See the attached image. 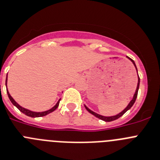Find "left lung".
<instances>
[{
  "instance_id": "1",
  "label": "left lung",
  "mask_w": 160,
  "mask_h": 160,
  "mask_svg": "<svg viewBox=\"0 0 160 160\" xmlns=\"http://www.w3.org/2000/svg\"><path fill=\"white\" fill-rule=\"evenodd\" d=\"M128 59H130V60H132V63H133V64H134V65H135V67H136V64H135V62H134V60H132V59H131V58H129V57H128ZM136 70H137V68H136ZM139 78H138V84H137V88H136V93H135V95H134V96H133V99H132V100H131V102H130V103H129V104L128 105V107H127L126 108H125L124 110L123 111V112H120V113H119V114L116 115V116H109V117H107V116H100V115H99V114H96V113H95V112H92V111H91L90 109L88 108H87V107H86L85 105H84V107H85V108L87 109V111H88V112H90L91 114H92L93 116H96V117L99 118V119H102V120H103V121H106V122H111V121H113V120H116V119H119V117H121V116H123V114H124V113H125V112H127V111H128V110H129V109H130L132 107V105H133V104H134V103H135V102H136V98H137V95H138V91H139Z\"/></svg>"
}]
</instances>
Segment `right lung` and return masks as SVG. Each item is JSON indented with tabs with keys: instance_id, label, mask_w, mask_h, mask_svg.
<instances>
[{
	"instance_id": "obj_1",
	"label": "right lung",
	"mask_w": 160,
	"mask_h": 160,
	"mask_svg": "<svg viewBox=\"0 0 160 160\" xmlns=\"http://www.w3.org/2000/svg\"><path fill=\"white\" fill-rule=\"evenodd\" d=\"M6 84H7V79H6V81H5V85H6ZM7 93H8V98H9L10 101L12 102V104H13L14 106H16V107L19 109V110L21 111L22 113H24V114L26 115V116H30V117H41V116H46V115L49 114V113L52 112L53 111H55L56 109L58 108L59 103H60V100H59V101L57 103V104H56L55 106L52 108L50 109V110L45 111V112H32V111H29V110H28V109H25V108H24L21 107V106H20V105L18 104V103H17V102L13 100V99H12V96H10V94L8 93V89H7Z\"/></svg>"
}]
</instances>
